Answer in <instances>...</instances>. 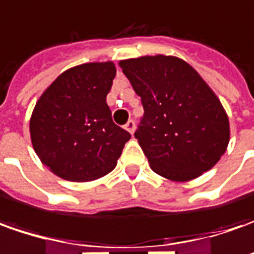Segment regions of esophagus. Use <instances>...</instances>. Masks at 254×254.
Returning a JSON list of instances; mask_svg holds the SVG:
<instances>
[{
	"label": "esophagus",
	"mask_w": 254,
	"mask_h": 254,
	"mask_svg": "<svg viewBox=\"0 0 254 254\" xmlns=\"http://www.w3.org/2000/svg\"><path fill=\"white\" fill-rule=\"evenodd\" d=\"M135 127H136V125H135V121H133V119L127 121V125H125V129H127V130L129 132V133H130V135H132V133L135 132Z\"/></svg>",
	"instance_id": "esophagus-1"
}]
</instances>
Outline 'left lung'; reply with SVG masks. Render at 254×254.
Segmentation results:
<instances>
[{
    "label": "left lung",
    "mask_w": 254,
    "mask_h": 254,
    "mask_svg": "<svg viewBox=\"0 0 254 254\" xmlns=\"http://www.w3.org/2000/svg\"><path fill=\"white\" fill-rule=\"evenodd\" d=\"M119 66L142 100L135 137L152 170L188 181L212 169L229 143V121L197 71L163 55L122 60Z\"/></svg>",
    "instance_id": "obj_1"
}]
</instances>
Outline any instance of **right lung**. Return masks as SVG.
<instances>
[{
  "mask_svg": "<svg viewBox=\"0 0 254 254\" xmlns=\"http://www.w3.org/2000/svg\"><path fill=\"white\" fill-rule=\"evenodd\" d=\"M117 70L87 63L57 77L35 105L33 149L45 166L68 181H92L115 169L130 133L114 124L107 104Z\"/></svg>",
  "mask_w": 254,
  "mask_h": 254,
  "instance_id": "obj_1",
  "label": "right lung"
}]
</instances>
